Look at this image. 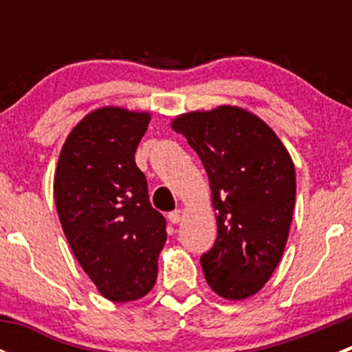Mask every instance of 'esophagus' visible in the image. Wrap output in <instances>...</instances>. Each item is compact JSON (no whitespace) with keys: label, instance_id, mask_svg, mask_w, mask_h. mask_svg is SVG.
<instances>
[{"label":"esophagus","instance_id":"1","mask_svg":"<svg viewBox=\"0 0 352 352\" xmlns=\"http://www.w3.org/2000/svg\"><path fill=\"white\" fill-rule=\"evenodd\" d=\"M168 219H170V223H173V225H177V223H179L180 219H182V211H180V209H175V211L170 212Z\"/></svg>","mask_w":352,"mask_h":352}]
</instances>
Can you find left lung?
I'll list each match as a JSON object with an SVG mask.
<instances>
[{
  "instance_id": "8db88e82",
  "label": "left lung",
  "mask_w": 352,
  "mask_h": 352,
  "mask_svg": "<svg viewBox=\"0 0 352 352\" xmlns=\"http://www.w3.org/2000/svg\"><path fill=\"white\" fill-rule=\"evenodd\" d=\"M209 177L218 236L201 255L208 285L226 300L262 289L285 252L296 177L274 131L239 107L190 112L172 124Z\"/></svg>"
}]
</instances>
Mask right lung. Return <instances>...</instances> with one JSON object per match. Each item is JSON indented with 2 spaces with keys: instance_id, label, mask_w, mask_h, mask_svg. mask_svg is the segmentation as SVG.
<instances>
[{
  "instance_id": "1",
  "label": "right lung",
  "mask_w": 352,
  "mask_h": 352,
  "mask_svg": "<svg viewBox=\"0 0 352 352\" xmlns=\"http://www.w3.org/2000/svg\"><path fill=\"white\" fill-rule=\"evenodd\" d=\"M150 124L144 112L104 107L67 136L54 177L59 219L74 257L116 303L155 286L166 219L153 209L134 153Z\"/></svg>"
}]
</instances>
